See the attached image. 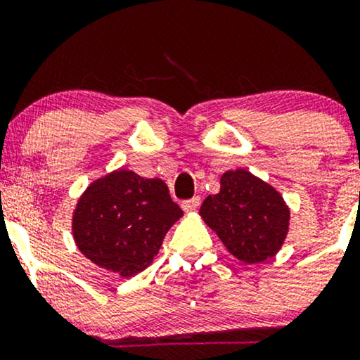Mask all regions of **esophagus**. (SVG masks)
<instances>
[{
	"label": "esophagus",
	"instance_id": "1",
	"mask_svg": "<svg viewBox=\"0 0 360 360\" xmlns=\"http://www.w3.org/2000/svg\"><path fill=\"white\" fill-rule=\"evenodd\" d=\"M200 205H201V198L194 196V198H191V200L183 201V205H181V206H183L184 212H194V210L200 208Z\"/></svg>",
	"mask_w": 360,
	"mask_h": 360
}]
</instances>
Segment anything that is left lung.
<instances>
[{
	"mask_svg": "<svg viewBox=\"0 0 360 360\" xmlns=\"http://www.w3.org/2000/svg\"><path fill=\"white\" fill-rule=\"evenodd\" d=\"M220 184V193L206 198L200 214L223 245L247 264L278 254L289 226L283 196L245 169L226 171Z\"/></svg>",
	"mask_w": 360,
	"mask_h": 360,
	"instance_id": "left-lung-1",
	"label": "left lung"
}]
</instances>
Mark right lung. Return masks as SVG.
<instances>
[{
  "label": "right lung",
  "mask_w": 360,
  "mask_h": 360,
  "mask_svg": "<svg viewBox=\"0 0 360 360\" xmlns=\"http://www.w3.org/2000/svg\"><path fill=\"white\" fill-rule=\"evenodd\" d=\"M183 217L162 179L118 169L88 186L72 217L77 249L122 278L142 272Z\"/></svg>",
  "instance_id": "add662e5"
}]
</instances>
